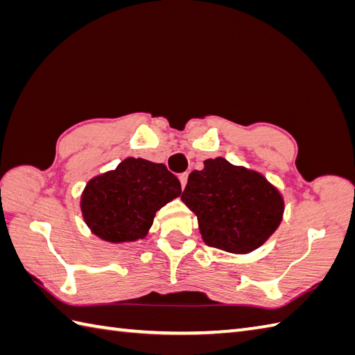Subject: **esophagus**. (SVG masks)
I'll return each mask as SVG.
<instances>
[{"label": "esophagus", "instance_id": "esophagus-1", "mask_svg": "<svg viewBox=\"0 0 355 355\" xmlns=\"http://www.w3.org/2000/svg\"><path fill=\"white\" fill-rule=\"evenodd\" d=\"M187 177H189V173H187V172H183V173H180V175H178L180 182H182V187H183V189H184V187H186V183H187Z\"/></svg>", "mask_w": 355, "mask_h": 355}]
</instances>
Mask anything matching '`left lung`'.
<instances>
[{"label":"left lung","instance_id":"1","mask_svg":"<svg viewBox=\"0 0 355 355\" xmlns=\"http://www.w3.org/2000/svg\"><path fill=\"white\" fill-rule=\"evenodd\" d=\"M182 200L198 216L210 247L248 253L267 241L282 220L284 201L261 173L209 158L191 172Z\"/></svg>","mask_w":355,"mask_h":355}]
</instances>
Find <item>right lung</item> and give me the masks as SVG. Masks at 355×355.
Instances as JSON below:
<instances>
[{
	"label": "right lung",
	"mask_w": 355,
	"mask_h": 355,
	"mask_svg": "<svg viewBox=\"0 0 355 355\" xmlns=\"http://www.w3.org/2000/svg\"><path fill=\"white\" fill-rule=\"evenodd\" d=\"M180 193L182 183L163 163L130 157L87 184L82 212L102 239L135 241L146 235L157 210Z\"/></svg>",
	"instance_id": "1"
}]
</instances>
